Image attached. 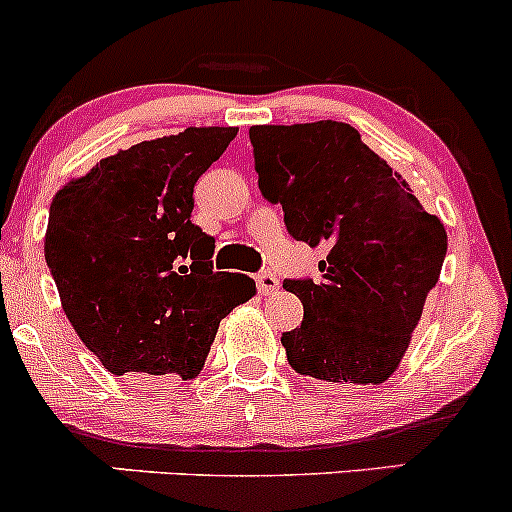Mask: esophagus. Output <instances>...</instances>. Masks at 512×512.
<instances>
[{
  "mask_svg": "<svg viewBox=\"0 0 512 512\" xmlns=\"http://www.w3.org/2000/svg\"><path fill=\"white\" fill-rule=\"evenodd\" d=\"M256 286H258V293L261 295H273L278 291V278L273 276L271 271H263L256 276Z\"/></svg>",
  "mask_w": 512,
  "mask_h": 512,
  "instance_id": "1",
  "label": "esophagus"
}]
</instances>
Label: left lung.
<instances>
[{
    "label": "left lung",
    "instance_id": "8db88e82",
    "mask_svg": "<svg viewBox=\"0 0 512 512\" xmlns=\"http://www.w3.org/2000/svg\"><path fill=\"white\" fill-rule=\"evenodd\" d=\"M249 138L258 187L283 207L288 234L328 251L320 281H283L305 310L281 337L288 365L323 382H387L439 281L444 224L352 125H254Z\"/></svg>",
    "mask_w": 512,
    "mask_h": 512
}]
</instances>
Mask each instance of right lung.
Segmentation results:
<instances>
[{
  "label": "right lung",
  "instance_id": "1",
  "mask_svg": "<svg viewBox=\"0 0 512 512\" xmlns=\"http://www.w3.org/2000/svg\"><path fill=\"white\" fill-rule=\"evenodd\" d=\"M236 133L138 142L56 192L46 263L66 318L108 372L194 379L221 318L256 295L254 278L214 271V239L192 224L194 184Z\"/></svg>",
  "mask_w": 512,
  "mask_h": 512
}]
</instances>
